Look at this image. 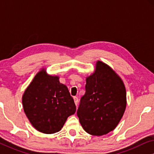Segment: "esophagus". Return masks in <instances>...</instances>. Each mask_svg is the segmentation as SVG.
<instances>
[{
  "mask_svg": "<svg viewBox=\"0 0 154 154\" xmlns=\"http://www.w3.org/2000/svg\"><path fill=\"white\" fill-rule=\"evenodd\" d=\"M73 101H74L75 106H77L78 103H79V99H78L77 97H73Z\"/></svg>",
  "mask_w": 154,
  "mask_h": 154,
  "instance_id": "1",
  "label": "esophagus"
}]
</instances>
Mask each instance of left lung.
I'll return each mask as SVG.
<instances>
[{
    "mask_svg": "<svg viewBox=\"0 0 154 154\" xmlns=\"http://www.w3.org/2000/svg\"><path fill=\"white\" fill-rule=\"evenodd\" d=\"M126 104L121 77L109 65L97 61L94 73L86 78L85 93L77 111L84 130L96 136L112 131L123 117Z\"/></svg>",
    "mask_w": 154,
    "mask_h": 154,
    "instance_id": "8db88e82",
    "label": "left lung"
}]
</instances>
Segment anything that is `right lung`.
I'll return each instance as SVG.
<instances>
[{
  "mask_svg": "<svg viewBox=\"0 0 154 154\" xmlns=\"http://www.w3.org/2000/svg\"><path fill=\"white\" fill-rule=\"evenodd\" d=\"M25 114L38 131L52 134L60 131L69 116L76 110L68 88L57 75L45 69L36 73L22 96Z\"/></svg>",
  "mask_w": 154,
  "mask_h": 154,
  "instance_id": "1",
  "label": "right lung"
}]
</instances>
